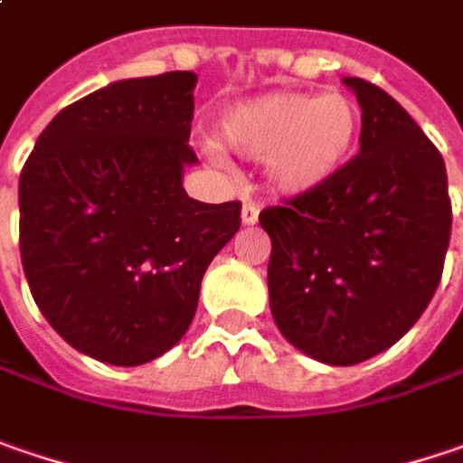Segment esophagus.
<instances>
[{
	"mask_svg": "<svg viewBox=\"0 0 463 463\" xmlns=\"http://www.w3.org/2000/svg\"><path fill=\"white\" fill-rule=\"evenodd\" d=\"M259 220V204L256 202H246L243 210H241V222L243 225H253Z\"/></svg>",
	"mask_w": 463,
	"mask_h": 463,
	"instance_id": "obj_1",
	"label": "esophagus"
}]
</instances>
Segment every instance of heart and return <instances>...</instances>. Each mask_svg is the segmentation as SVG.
Listing matches in <instances>:
<instances>
[{
	"label": "heart",
	"mask_w": 463,
	"mask_h": 463,
	"mask_svg": "<svg viewBox=\"0 0 463 463\" xmlns=\"http://www.w3.org/2000/svg\"><path fill=\"white\" fill-rule=\"evenodd\" d=\"M217 131L238 155L264 160L274 192L298 196L345 171L360 139V109L342 92H269L235 103Z\"/></svg>",
	"instance_id": "heart-1"
}]
</instances>
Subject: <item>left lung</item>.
<instances>
[{
    "instance_id": "8db88e82",
    "label": "left lung",
    "mask_w": 463,
    "mask_h": 463,
    "mask_svg": "<svg viewBox=\"0 0 463 463\" xmlns=\"http://www.w3.org/2000/svg\"><path fill=\"white\" fill-rule=\"evenodd\" d=\"M342 82L363 111L360 155L332 184L259 214L271 238L274 324L326 365H357L410 332L451 241L440 152L389 92Z\"/></svg>"
}]
</instances>
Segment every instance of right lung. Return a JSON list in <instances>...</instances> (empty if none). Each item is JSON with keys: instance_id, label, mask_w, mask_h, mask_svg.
I'll use <instances>...</instances> for the list:
<instances>
[{"instance_id": "right-lung-1", "label": "right lung", "mask_w": 463, "mask_h": 463, "mask_svg": "<svg viewBox=\"0 0 463 463\" xmlns=\"http://www.w3.org/2000/svg\"><path fill=\"white\" fill-rule=\"evenodd\" d=\"M194 71L118 80L53 116L20 173V256L64 342L142 365L181 342L202 277L241 228V202L184 189Z\"/></svg>"}]
</instances>
